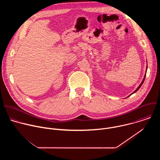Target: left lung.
Instances as JSON below:
<instances>
[{"instance_id":"1","label":"left lung","mask_w":160,"mask_h":160,"mask_svg":"<svg viewBox=\"0 0 160 160\" xmlns=\"http://www.w3.org/2000/svg\"><path fill=\"white\" fill-rule=\"evenodd\" d=\"M145 78H146V75H145V76H144V79H143V80H142V82H141V84H140V85H139V87H138V88H137V89H136V90H135V91H134V92H133V93H132V94H133V93H135V92H137V91H138V90H139V88H140V87H141V85H142V83H143V82H144V80H145Z\"/></svg>"}]
</instances>
